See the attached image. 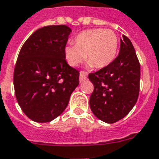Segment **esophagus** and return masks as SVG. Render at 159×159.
I'll use <instances>...</instances> for the list:
<instances>
[{
  "label": "esophagus",
  "instance_id": "esophagus-1",
  "mask_svg": "<svg viewBox=\"0 0 159 159\" xmlns=\"http://www.w3.org/2000/svg\"><path fill=\"white\" fill-rule=\"evenodd\" d=\"M87 79V73L84 72V71H81L80 73V82H83Z\"/></svg>",
  "mask_w": 159,
  "mask_h": 159
}]
</instances>
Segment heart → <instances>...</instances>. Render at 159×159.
Returning a JSON list of instances; mask_svg holds the SVG:
<instances>
[{
	"instance_id": "1",
	"label": "heart",
	"mask_w": 159,
	"mask_h": 159,
	"mask_svg": "<svg viewBox=\"0 0 159 159\" xmlns=\"http://www.w3.org/2000/svg\"><path fill=\"white\" fill-rule=\"evenodd\" d=\"M74 45L65 48V57L70 66H78L85 57L88 67L103 68L115 57L118 37L111 30H86L77 35Z\"/></svg>"
}]
</instances>
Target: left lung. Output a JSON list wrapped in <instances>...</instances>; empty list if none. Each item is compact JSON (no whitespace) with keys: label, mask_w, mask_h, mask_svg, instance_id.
I'll return each instance as SVG.
<instances>
[{"label":"left lung","mask_w":159,"mask_h":159,"mask_svg":"<svg viewBox=\"0 0 159 159\" xmlns=\"http://www.w3.org/2000/svg\"><path fill=\"white\" fill-rule=\"evenodd\" d=\"M89 79L94 87L89 99L93 114L108 124L126 116L137 102L140 81L139 61L129 39L123 35L116 59Z\"/></svg>","instance_id":"obj_1"}]
</instances>
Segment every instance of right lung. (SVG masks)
I'll return each mask as SVG.
<instances>
[{"label":"right lung","mask_w":159,"mask_h":159,"mask_svg":"<svg viewBox=\"0 0 159 159\" xmlns=\"http://www.w3.org/2000/svg\"><path fill=\"white\" fill-rule=\"evenodd\" d=\"M71 31L65 25L42 27L20 49L14 70L15 93L22 111L33 121L57 118L79 85L80 73L65 57Z\"/></svg>","instance_id":"add662e5"}]
</instances>
